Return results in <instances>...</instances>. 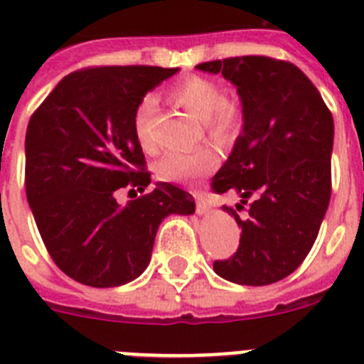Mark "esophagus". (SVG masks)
<instances>
[{
    "label": "esophagus",
    "instance_id": "obj_1",
    "mask_svg": "<svg viewBox=\"0 0 364 364\" xmlns=\"http://www.w3.org/2000/svg\"><path fill=\"white\" fill-rule=\"evenodd\" d=\"M196 198V213L200 214V216H203V214H207L208 210H210V205H208V201L205 200L203 194H194Z\"/></svg>",
    "mask_w": 364,
    "mask_h": 364
}]
</instances>
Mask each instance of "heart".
Returning <instances> with one entry per match:
<instances>
[{"mask_svg": "<svg viewBox=\"0 0 364 364\" xmlns=\"http://www.w3.org/2000/svg\"><path fill=\"white\" fill-rule=\"evenodd\" d=\"M176 104L201 119V124L213 139L225 143L238 128V107L223 100V91L216 82L191 75L179 80L170 90ZM156 100L144 97L134 115V129L139 143L146 151H156V143L150 134V119ZM218 156L210 146H198L188 151H172L157 163V176L163 181L191 185L207 176L216 166Z\"/></svg>", "mask_w": 364, "mask_h": 364, "instance_id": "obj_1", "label": "heart"}]
</instances>
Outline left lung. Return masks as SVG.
<instances>
[{"label":"left lung","mask_w":364,"mask_h":364,"mask_svg":"<svg viewBox=\"0 0 364 364\" xmlns=\"http://www.w3.org/2000/svg\"><path fill=\"white\" fill-rule=\"evenodd\" d=\"M236 86L243 128L213 179L216 194L249 205L238 251L214 262L229 282L267 286L291 274L314 247L331 196L333 117L317 87L291 62L236 56L196 65Z\"/></svg>","instance_id":"obj_1"}]
</instances>
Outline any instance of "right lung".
<instances>
[{
	"instance_id": "1",
	"label": "right lung",
	"mask_w": 364,
	"mask_h": 364,
	"mask_svg": "<svg viewBox=\"0 0 364 364\" xmlns=\"http://www.w3.org/2000/svg\"><path fill=\"white\" fill-rule=\"evenodd\" d=\"M178 68L106 65L58 82L25 135V191L50 258L91 287L132 282L150 264L161 221L192 214L194 198L170 183L137 200L117 192L150 185L134 115L144 95ZM129 191V192H132Z\"/></svg>"
}]
</instances>
